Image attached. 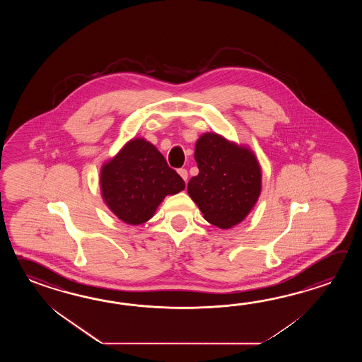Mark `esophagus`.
<instances>
[{
  "label": "esophagus",
  "instance_id": "esophagus-1",
  "mask_svg": "<svg viewBox=\"0 0 362 362\" xmlns=\"http://www.w3.org/2000/svg\"><path fill=\"white\" fill-rule=\"evenodd\" d=\"M178 175L184 178L185 182L187 181V176H189V175H187V170H185V168H180V170H178Z\"/></svg>",
  "mask_w": 362,
  "mask_h": 362
}]
</instances>
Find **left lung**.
I'll list each match as a JSON object with an SVG mask.
<instances>
[{"label": "left lung", "instance_id": "8db88e82", "mask_svg": "<svg viewBox=\"0 0 362 362\" xmlns=\"http://www.w3.org/2000/svg\"><path fill=\"white\" fill-rule=\"evenodd\" d=\"M198 176L187 192L208 223L221 229L243 221L262 192V170L254 153L216 133L200 136L195 145Z\"/></svg>", "mask_w": 362, "mask_h": 362}]
</instances>
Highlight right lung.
I'll use <instances>...</instances> for the list:
<instances>
[{
    "label": "right lung",
    "instance_id": "add662e5",
    "mask_svg": "<svg viewBox=\"0 0 362 362\" xmlns=\"http://www.w3.org/2000/svg\"><path fill=\"white\" fill-rule=\"evenodd\" d=\"M184 189V180L144 139H131L100 170L102 198L129 225L146 223L167 195Z\"/></svg>",
    "mask_w": 362,
    "mask_h": 362
}]
</instances>
